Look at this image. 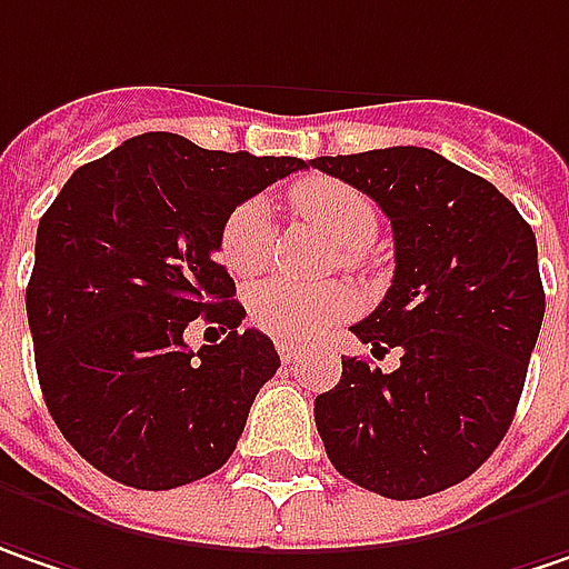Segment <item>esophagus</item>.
I'll list each match as a JSON object with an SVG mask.
<instances>
[{"instance_id": "obj_1", "label": "esophagus", "mask_w": 569, "mask_h": 569, "mask_svg": "<svg viewBox=\"0 0 569 569\" xmlns=\"http://www.w3.org/2000/svg\"><path fill=\"white\" fill-rule=\"evenodd\" d=\"M277 353H280L283 363H296V360L302 357V348H296L292 341H283V338H280V341H277Z\"/></svg>"}]
</instances>
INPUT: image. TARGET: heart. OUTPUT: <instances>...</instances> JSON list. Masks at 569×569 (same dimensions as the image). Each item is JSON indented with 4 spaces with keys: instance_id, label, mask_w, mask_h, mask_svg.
I'll return each mask as SVG.
<instances>
[{
    "instance_id": "heart-1",
    "label": "heart",
    "mask_w": 569,
    "mask_h": 569,
    "mask_svg": "<svg viewBox=\"0 0 569 569\" xmlns=\"http://www.w3.org/2000/svg\"><path fill=\"white\" fill-rule=\"evenodd\" d=\"M289 206L321 228L345 257L367 248L377 238L380 212L367 192L357 186L331 180V177H312L289 189ZM221 263L234 277L257 273L270 257V212L260 199L241 202L221 224L218 238ZM357 309V292L348 283L299 286L289 280H267L248 292V318L260 331L286 338V341H309L328 331L335 321L351 316Z\"/></svg>"
}]
</instances>
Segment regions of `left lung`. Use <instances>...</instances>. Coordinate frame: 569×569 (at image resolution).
I'll use <instances>...</instances> for the list:
<instances>
[{"mask_svg":"<svg viewBox=\"0 0 569 569\" xmlns=\"http://www.w3.org/2000/svg\"><path fill=\"white\" fill-rule=\"evenodd\" d=\"M389 218L396 273L351 325L383 373L341 357L316 399L325 453L341 477L386 499H421L467 480L506 438L545 321L535 231L496 186L428 148L316 157Z\"/></svg>","mask_w":569,"mask_h":569,"instance_id":"1","label":"left lung"}]
</instances>
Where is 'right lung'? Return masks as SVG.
Here are the masks:
<instances>
[{
  "mask_svg": "<svg viewBox=\"0 0 569 569\" xmlns=\"http://www.w3.org/2000/svg\"><path fill=\"white\" fill-rule=\"evenodd\" d=\"M302 167L148 131L80 167L41 218L24 292L41 392L73 451L116 483L173 489L234 453L280 353L238 328L218 238L244 199ZM196 317L226 338L189 352Z\"/></svg>",
  "mask_w": 569,
  "mask_h": 569,
  "instance_id": "1",
  "label": "right lung"
}]
</instances>
